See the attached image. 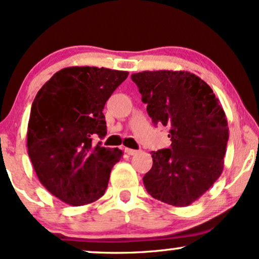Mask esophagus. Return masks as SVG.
Listing matches in <instances>:
<instances>
[{
	"instance_id": "34e87169",
	"label": "esophagus",
	"mask_w": 259,
	"mask_h": 259,
	"mask_svg": "<svg viewBox=\"0 0 259 259\" xmlns=\"http://www.w3.org/2000/svg\"><path fill=\"white\" fill-rule=\"evenodd\" d=\"M125 153L129 154V156H134V154H138V150H133V148H125Z\"/></svg>"
}]
</instances>
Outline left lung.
<instances>
[{
    "label": "left lung",
    "mask_w": 259,
    "mask_h": 259,
    "mask_svg": "<svg viewBox=\"0 0 259 259\" xmlns=\"http://www.w3.org/2000/svg\"><path fill=\"white\" fill-rule=\"evenodd\" d=\"M154 124L169 127L170 147L152 152L144 185L153 198L186 207L221 177L228 120L210 86L185 70H146L132 75Z\"/></svg>",
    "instance_id": "8db88e82"
}]
</instances>
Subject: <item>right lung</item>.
<instances>
[{
  "mask_svg": "<svg viewBox=\"0 0 259 259\" xmlns=\"http://www.w3.org/2000/svg\"><path fill=\"white\" fill-rule=\"evenodd\" d=\"M127 74L88 65L63 68L32 102L28 154L40 183L64 203L84 206L105 195L123 152L94 145L92 139L106 136L102 111Z\"/></svg>",
  "mask_w": 259,
  "mask_h": 259,
  "instance_id": "right-lung-1",
  "label": "right lung"
}]
</instances>
